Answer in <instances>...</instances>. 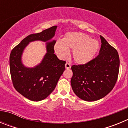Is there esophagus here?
I'll return each instance as SVG.
<instances>
[{"instance_id": "1", "label": "esophagus", "mask_w": 128, "mask_h": 128, "mask_svg": "<svg viewBox=\"0 0 128 128\" xmlns=\"http://www.w3.org/2000/svg\"><path fill=\"white\" fill-rule=\"evenodd\" d=\"M71 66L70 65V63H65V68H66V69H69V68H70Z\"/></svg>"}]
</instances>
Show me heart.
Segmentation results:
<instances>
[{
  "label": "heart",
  "mask_w": 128,
  "mask_h": 128,
  "mask_svg": "<svg viewBox=\"0 0 128 128\" xmlns=\"http://www.w3.org/2000/svg\"><path fill=\"white\" fill-rule=\"evenodd\" d=\"M99 47V42L86 34L70 32L65 35L62 42L55 43L54 49L57 56L62 59L68 56V50H72L73 60L78 64H85L94 58Z\"/></svg>",
  "instance_id": "1"
}]
</instances>
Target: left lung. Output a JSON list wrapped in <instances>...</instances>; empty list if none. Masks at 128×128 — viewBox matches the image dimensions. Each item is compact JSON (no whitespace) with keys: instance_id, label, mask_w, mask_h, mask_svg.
<instances>
[{"instance_id":"obj_1","label":"left lung","mask_w":128,"mask_h":128,"mask_svg":"<svg viewBox=\"0 0 128 128\" xmlns=\"http://www.w3.org/2000/svg\"><path fill=\"white\" fill-rule=\"evenodd\" d=\"M99 55L84 65H72V88L78 98L86 101L102 99L110 92L117 82L119 71L118 54L104 38L100 36Z\"/></svg>"}]
</instances>
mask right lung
Segmentation results:
<instances>
[{"mask_svg":"<svg viewBox=\"0 0 128 128\" xmlns=\"http://www.w3.org/2000/svg\"><path fill=\"white\" fill-rule=\"evenodd\" d=\"M56 29L57 26H52L39 33L29 34L13 48L10 54V73L14 88L30 100L40 101L47 98L56 88L65 70L66 62L60 60L54 54L56 40L49 42L54 36ZM38 40L47 42V53L38 66L26 68L22 62L23 50L29 42Z\"/></svg>","mask_w":128,"mask_h":128,"instance_id":"obj_1","label":"right lung"}]
</instances>
